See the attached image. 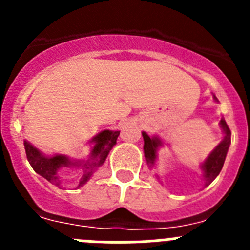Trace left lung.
<instances>
[{
  "mask_svg": "<svg viewBox=\"0 0 250 250\" xmlns=\"http://www.w3.org/2000/svg\"><path fill=\"white\" fill-rule=\"evenodd\" d=\"M213 98L214 101L219 103L215 95H213ZM219 125L223 134H224V138H223V140L220 141L219 144L216 145L215 149L208 155V158L205 159L202 163V165H200V169H202L203 171V178H204L205 182V187H208L216 176L219 175L220 170H222L223 165H224L227 154H228L229 146H230L231 132L230 130H229L227 123H225L224 118L220 119ZM141 134H143V138H144V155L147 167H149L150 170L155 169L156 160H158V150L159 147L163 146V141H161L156 135L149 136L145 131H143ZM155 178L158 179V180H160L158 174H155Z\"/></svg>",
  "mask_w": 250,
  "mask_h": 250,
  "instance_id": "obj_1",
  "label": "left lung"
}]
</instances>
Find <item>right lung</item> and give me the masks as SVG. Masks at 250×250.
<instances>
[{
    "mask_svg": "<svg viewBox=\"0 0 250 250\" xmlns=\"http://www.w3.org/2000/svg\"><path fill=\"white\" fill-rule=\"evenodd\" d=\"M119 134L120 131H114V130H104V131L99 132L98 135H95L89 141L91 144V151H90L87 159H83V160H71L68 156L62 155V154L47 156L34 145L30 144L27 140L23 141V145H25L27 160L32 169L39 175L45 178L46 180H48L56 187H62V179H61L60 171L63 167L81 169V173L76 179L77 189V188L83 187L89 182L95 171L105 163L110 150L116 144Z\"/></svg>",
    "mask_w": 250,
    "mask_h": 250,
    "instance_id": "1",
    "label": "right lung"
}]
</instances>
